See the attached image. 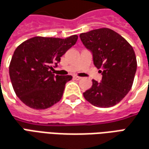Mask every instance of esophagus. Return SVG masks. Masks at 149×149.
<instances>
[{"label":"esophagus","mask_w":149,"mask_h":149,"mask_svg":"<svg viewBox=\"0 0 149 149\" xmlns=\"http://www.w3.org/2000/svg\"><path fill=\"white\" fill-rule=\"evenodd\" d=\"M73 78H74L75 80H81V77H77V76H74V77H73Z\"/></svg>","instance_id":"obj_1"}]
</instances>
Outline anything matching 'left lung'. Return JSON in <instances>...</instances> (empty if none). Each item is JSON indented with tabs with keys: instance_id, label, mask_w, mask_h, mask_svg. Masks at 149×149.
<instances>
[{
	"instance_id": "left-lung-1",
	"label": "left lung",
	"mask_w": 149,
	"mask_h": 149,
	"mask_svg": "<svg viewBox=\"0 0 149 149\" xmlns=\"http://www.w3.org/2000/svg\"><path fill=\"white\" fill-rule=\"evenodd\" d=\"M82 43L91 52L93 64L102 75L93 80L91 88L83 93L86 101L102 108L118 104L132 89L137 68L135 52L125 38L108 28L80 35Z\"/></svg>"
}]
</instances>
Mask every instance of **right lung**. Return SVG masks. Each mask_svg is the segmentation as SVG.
I'll use <instances>...</instances> for the list:
<instances>
[{"label":"right lung","instance_id":"add662e5","mask_svg":"<svg viewBox=\"0 0 149 149\" xmlns=\"http://www.w3.org/2000/svg\"><path fill=\"white\" fill-rule=\"evenodd\" d=\"M77 38L76 35L66 38L34 37L17 47L9 64V77L14 92L24 104L43 110L61 99L65 84L72 77L52 71Z\"/></svg>","mask_w":149,"mask_h":149}]
</instances>
